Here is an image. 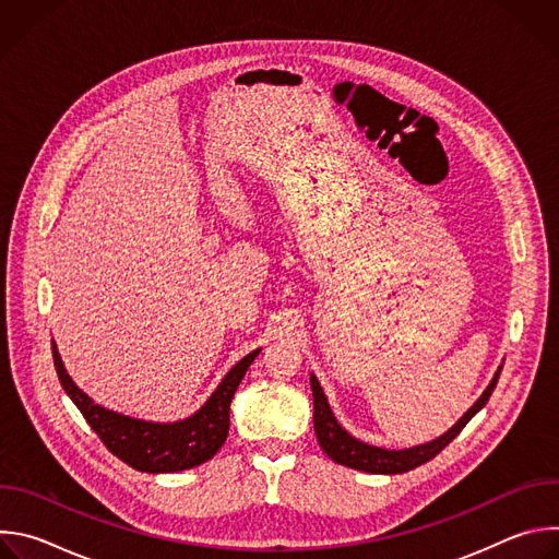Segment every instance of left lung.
Instances as JSON below:
<instances>
[{
    "label": "left lung",
    "instance_id": "1",
    "mask_svg": "<svg viewBox=\"0 0 559 559\" xmlns=\"http://www.w3.org/2000/svg\"><path fill=\"white\" fill-rule=\"evenodd\" d=\"M502 365L498 367L496 376L491 378L489 386L483 391V395L477 397L471 409H466V414L442 436H438L431 442L425 444H416L409 449H384V447H376V444H367L358 438H354L334 416L328 395L318 382V378L313 373H309V384H311V395H313V431L318 438V444L321 449L338 464L356 468V471H365V473H380V475H393V473H407L429 460H433L462 429L464 425L480 412L498 384Z\"/></svg>",
    "mask_w": 559,
    "mask_h": 559
}]
</instances>
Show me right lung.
I'll return each mask as SVG.
<instances>
[{
  "mask_svg": "<svg viewBox=\"0 0 559 559\" xmlns=\"http://www.w3.org/2000/svg\"><path fill=\"white\" fill-rule=\"evenodd\" d=\"M259 354L261 349H254L238 360L192 416L175 423H152L97 405L68 376L52 341L55 369L70 401L84 414L86 423L112 455L143 473H177L194 468L216 455L229 431V403L234 391Z\"/></svg>",
  "mask_w": 559,
  "mask_h": 559,
  "instance_id": "obj_1",
  "label": "right lung"
}]
</instances>
